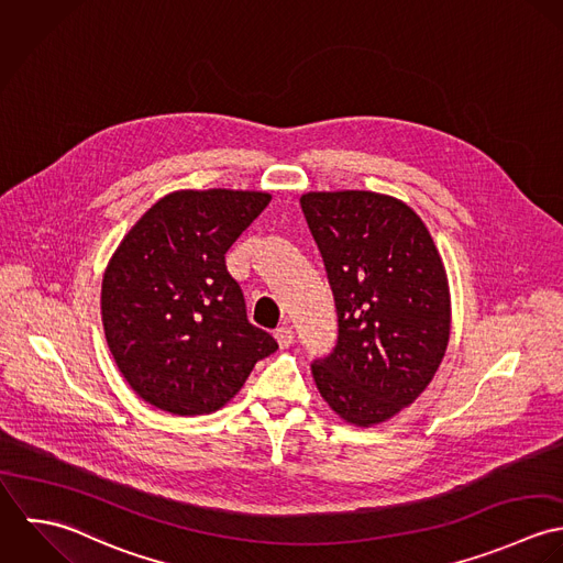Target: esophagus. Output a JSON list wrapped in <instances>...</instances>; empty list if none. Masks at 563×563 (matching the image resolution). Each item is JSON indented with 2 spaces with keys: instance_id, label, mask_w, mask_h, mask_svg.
<instances>
[{
  "instance_id": "esophagus-1",
  "label": "esophagus",
  "mask_w": 563,
  "mask_h": 563,
  "mask_svg": "<svg viewBox=\"0 0 563 563\" xmlns=\"http://www.w3.org/2000/svg\"><path fill=\"white\" fill-rule=\"evenodd\" d=\"M274 338H276L280 347H289L294 343V331L289 327H280V329L274 331Z\"/></svg>"
}]
</instances>
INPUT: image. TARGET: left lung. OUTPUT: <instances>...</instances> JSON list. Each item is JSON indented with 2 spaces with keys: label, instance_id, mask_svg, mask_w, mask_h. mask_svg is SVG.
I'll return each instance as SVG.
<instances>
[{
  "label": "left lung",
  "instance_id": "1",
  "mask_svg": "<svg viewBox=\"0 0 563 563\" xmlns=\"http://www.w3.org/2000/svg\"><path fill=\"white\" fill-rule=\"evenodd\" d=\"M300 207L338 307V345L311 365L316 385L347 424L387 422L429 387L449 347L442 256L398 198L309 191Z\"/></svg>",
  "mask_w": 563,
  "mask_h": 563
}]
</instances>
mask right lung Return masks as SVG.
Masks as SVG:
<instances>
[{"label":"right lung","instance_id":"1","mask_svg":"<svg viewBox=\"0 0 563 563\" xmlns=\"http://www.w3.org/2000/svg\"><path fill=\"white\" fill-rule=\"evenodd\" d=\"M269 200L265 191H174L117 245L102 278L104 335L119 372L152 407L213 413L278 350L247 322L224 258Z\"/></svg>","mask_w":563,"mask_h":563}]
</instances>
